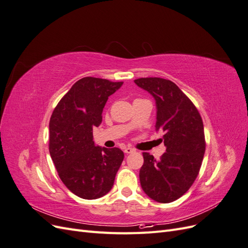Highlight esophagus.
Returning <instances> with one entry per match:
<instances>
[{"instance_id":"1","label":"esophagus","mask_w":248,"mask_h":248,"mask_svg":"<svg viewBox=\"0 0 248 248\" xmlns=\"http://www.w3.org/2000/svg\"><path fill=\"white\" fill-rule=\"evenodd\" d=\"M124 152H125L126 154H130V153L136 152V150L132 149V148H130V147H127V148H125V149H124Z\"/></svg>"}]
</instances>
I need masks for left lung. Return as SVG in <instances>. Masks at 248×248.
Segmentation results:
<instances>
[{"mask_svg":"<svg viewBox=\"0 0 248 248\" xmlns=\"http://www.w3.org/2000/svg\"><path fill=\"white\" fill-rule=\"evenodd\" d=\"M134 82L156 101V131H162L164 152L159 160L142 153L140 181L148 197L159 202L181 198L197 179L204 158V124L192 101L169 79L141 78Z\"/></svg>","mask_w":248,"mask_h":248,"instance_id":"obj_1","label":"left lung"}]
</instances>
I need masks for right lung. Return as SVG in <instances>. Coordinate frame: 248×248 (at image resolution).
<instances>
[{
	"label": "right lung",
	"instance_id": "obj_1",
	"mask_svg": "<svg viewBox=\"0 0 248 248\" xmlns=\"http://www.w3.org/2000/svg\"><path fill=\"white\" fill-rule=\"evenodd\" d=\"M123 81L87 77L78 80L59 101L49 120V154L65 186L85 200L101 198L111 189L124 159L121 149L95 146L93 127Z\"/></svg>",
	"mask_w": 248,
	"mask_h": 248
}]
</instances>
